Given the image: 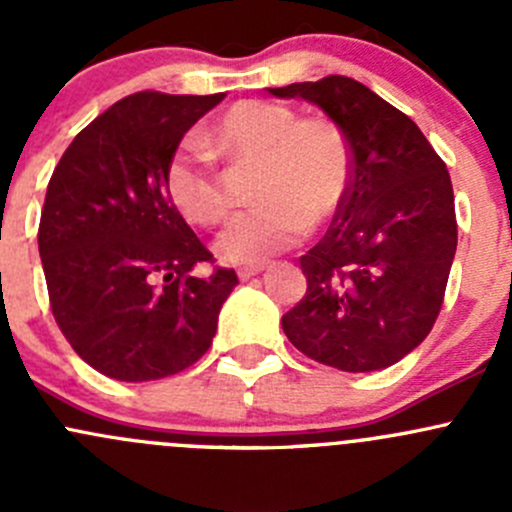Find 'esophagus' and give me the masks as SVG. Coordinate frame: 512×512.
<instances>
[{
	"instance_id": "1",
	"label": "esophagus",
	"mask_w": 512,
	"mask_h": 512,
	"mask_svg": "<svg viewBox=\"0 0 512 512\" xmlns=\"http://www.w3.org/2000/svg\"><path fill=\"white\" fill-rule=\"evenodd\" d=\"M260 272H262V267H245V270H237V277H240L242 282H247V280H252L255 275H260Z\"/></svg>"
}]
</instances>
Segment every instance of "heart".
<instances>
[{
  "label": "heart",
  "mask_w": 512,
  "mask_h": 512,
  "mask_svg": "<svg viewBox=\"0 0 512 512\" xmlns=\"http://www.w3.org/2000/svg\"><path fill=\"white\" fill-rule=\"evenodd\" d=\"M213 143L260 163L257 208L237 215L215 240L227 265H262L299 242L342 205L352 180V151L342 128L324 116L299 118L289 106L240 101L218 118ZM170 203L188 223L220 225L230 198L215 168L213 151L188 138L165 168Z\"/></svg>",
  "instance_id": "1"
}]
</instances>
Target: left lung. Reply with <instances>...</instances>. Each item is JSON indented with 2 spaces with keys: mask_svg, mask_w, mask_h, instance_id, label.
<instances>
[{
  "mask_svg": "<svg viewBox=\"0 0 512 512\" xmlns=\"http://www.w3.org/2000/svg\"><path fill=\"white\" fill-rule=\"evenodd\" d=\"M322 108L344 131L352 180L327 235L299 257L307 294L287 339L339 371H379L431 332L456 257L453 185L421 128L347 76L267 89Z\"/></svg>",
  "mask_w": 512,
  "mask_h": 512,
  "instance_id": "obj_1",
  "label": "left lung"
}]
</instances>
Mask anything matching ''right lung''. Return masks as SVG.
<instances>
[{
	"label": "right lung",
	"instance_id": "obj_1",
	"mask_svg": "<svg viewBox=\"0 0 512 512\" xmlns=\"http://www.w3.org/2000/svg\"><path fill=\"white\" fill-rule=\"evenodd\" d=\"M223 98H123L71 141L49 180L39 255L51 312L74 352L116 381L193 366L237 285L235 270L190 275L213 255L165 188L170 156Z\"/></svg>",
	"mask_w": 512,
	"mask_h": 512
}]
</instances>
